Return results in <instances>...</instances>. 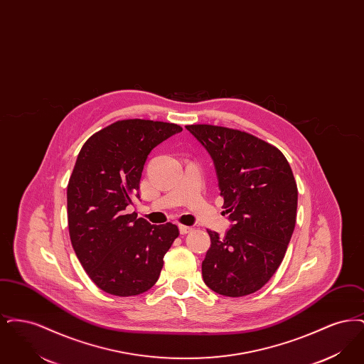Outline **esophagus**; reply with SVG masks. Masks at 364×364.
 Here are the masks:
<instances>
[{"label": "esophagus", "instance_id": "1", "mask_svg": "<svg viewBox=\"0 0 364 364\" xmlns=\"http://www.w3.org/2000/svg\"><path fill=\"white\" fill-rule=\"evenodd\" d=\"M178 229H180V233H181V235H187V233H190L191 230H192V228L187 225H180L178 226Z\"/></svg>", "mask_w": 364, "mask_h": 364}]
</instances>
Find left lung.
<instances>
[{
	"mask_svg": "<svg viewBox=\"0 0 364 364\" xmlns=\"http://www.w3.org/2000/svg\"><path fill=\"white\" fill-rule=\"evenodd\" d=\"M211 156L224 208L225 236L208 230L211 245L202 276L217 294H254L273 277L294 233L297 186L284 154L251 134L226 127H186Z\"/></svg>",
	"mask_w": 364,
	"mask_h": 364,
	"instance_id": "obj_1",
	"label": "left lung"
}]
</instances>
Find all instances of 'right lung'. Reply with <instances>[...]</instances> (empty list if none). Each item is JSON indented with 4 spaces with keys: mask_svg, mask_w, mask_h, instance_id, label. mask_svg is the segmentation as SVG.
I'll list each match as a JSON object with an SVG mask.
<instances>
[{
    "mask_svg": "<svg viewBox=\"0 0 364 364\" xmlns=\"http://www.w3.org/2000/svg\"><path fill=\"white\" fill-rule=\"evenodd\" d=\"M177 124L120 120L87 139L67 188L70 242L92 282L114 296L149 291L161 274L178 228L151 225L127 208L150 151L181 132Z\"/></svg>",
    "mask_w": 364,
    "mask_h": 364,
    "instance_id": "add662e5",
    "label": "right lung"
}]
</instances>
